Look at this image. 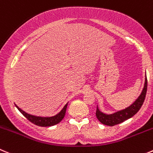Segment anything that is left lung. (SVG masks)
Segmentation results:
<instances>
[{
	"label": "left lung",
	"instance_id": "8db88e82",
	"mask_svg": "<svg viewBox=\"0 0 153 153\" xmlns=\"http://www.w3.org/2000/svg\"><path fill=\"white\" fill-rule=\"evenodd\" d=\"M146 91H147V79H146V76L143 91H142L141 94H140L137 99L131 105L129 106L127 108L124 109V110L116 112V113H113V114H105V113L100 111L98 107H97L96 117L97 118V119L102 124L105 125V126H113L123 123L124 121H126V120L134 116L139 111V110L142 107L143 102H144Z\"/></svg>",
	"mask_w": 153,
	"mask_h": 153
}]
</instances>
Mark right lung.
Instances as JSON below:
<instances>
[{
	"label": "right lung",
	"mask_w": 153,
	"mask_h": 153,
	"mask_svg": "<svg viewBox=\"0 0 153 153\" xmlns=\"http://www.w3.org/2000/svg\"><path fill=\"white\" fill-rule=\"evenodd\" d=\"M16 105V104H15ZM19 110L22 113V114L27 119L30 123H34V125L38 126H42V127H48V126H52L60 123L62 119L65 117V113H66V109L68 107V104H65V107H63L60 113L56 114V116H51V117H41V116H35L33 115H30L28 113H25L22 110L19 108L17 105H16Z\"/></svg>",
	"instance_id": "obj_1"
}]
</instances>
